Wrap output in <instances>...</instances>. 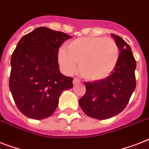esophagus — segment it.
<instances>
[{
  "mask_svg": "<svg viewBox=\"0 0 149 149\" xmlns=\"http://www.w3.org/2000/svg\"><path fill=\"white\" fill-rule=\"evenodd\" d=\"M79 82H80V80L78 78H76V77L73 78V84H77L78 83H79Z\"/></svg>",
  "mask_w": 149,
  "mask_h": 149,
  "instance_id": "34e87169",
  "label": "esophagus"
}]
</instances>
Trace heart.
Here are the masks:
<instances>
[{"instance_id": "b5f03b06", "label": "heart", "mask_w": 149, "mask_h": 149, "mask_svg": "<svg viewBox=\"0 0 149 149\" xmlns=\"http://www.w3.org/2000/svg\"><path fill=\"white\" fill-rule=\"evenodd\" d=\"M119 58V48L112 38L88 36L72 41L58 50V62L64 73L79 70L86 79L97 81L110 76Z\"/></svg>"}]
</instances>
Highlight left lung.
I'll return each instance as SVG.
<instances>
[{"label":"left lung","instance_id":"8db88e82","mask_svg":"<svg viewBox=\"0 0 149 149\" xmlns=\"http://www.w3.org/2000/svg\"><path fill=\"white\" fill-rule=\"evenodd\" d=\"M119 48V58L111 74L101 80L85 82L86 93L79 104L86 115L105 120L126 107L136 86V61L129 45L120 36L111 34Z\"/></svg>","mask_w":149,"mask_h":149}]
</instances>
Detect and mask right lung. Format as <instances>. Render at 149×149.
Returning a JSON list of instances; mask_svg holds the SVG:
<instances>
[{
  "label": "right lung",
  "mask_w": 149,
  "mask_h": 149,
  "mask_svg": "<svg viewBox=\"0 0 149 149\" xmlns=\"http://www.w3.org/2000/svg\"><path fill=\"white\" fill-rule=\"evenodd\" d=\"M72 37L39 27L22 37L10 58L9 87L15 104L35 120L49 118L56 111L63 91L72 87V78L59 71L58 49Z\"/></svg>",
  "instance_id": "1"
}]
</instances>
